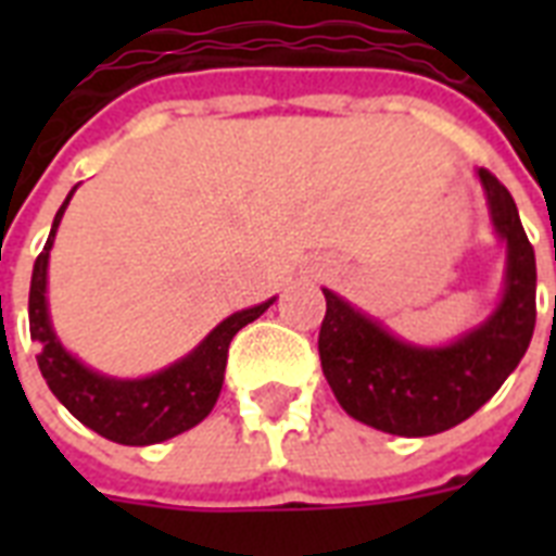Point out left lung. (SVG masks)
Masks as SVG:
<instances>
[{
	"label": "left lung",
	"mask_w": 556,
	"mask_h": 556,
	"mask_svg": "<svg viewBox=\"0 0 556 556\" xmlns=\"http://www.w3.org/2000/svg\"><path fill=\"white\" fill-rule=\"evenodd\" d=\"M493 230L508 244L505 294L496 312L450 346H413L329 288L320 364L331 392L355 421L392 435H435L496 395L526 355L536 323V260L514 195L479 169Z\"/></svg>",
	"instance_id": "obj_1"
}]
</instances>
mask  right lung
<instances>
[{
    "mask_svg": "<svg viewBox=\"0 0 556 556\" xmlns=\"http://www.w3.org/2000/svg\"><path fill=\"white\" fill-rule=\"evenodd\" d=\"M74 190L65 195L63 207L56 210L46 248L34 262V274H30L28 320L30 338L39 343V371L56 401L98 435L117 441V444H129V447L159 444V441L173 439L207 418L210 409L216 406L222 383H225L230 340L236 331L268 312L274 300L230 314L192 349L190 355L167 369L155 371L150 378L117 380L83 366L56 340L46 300L48 253H51L56 227H60V218H63Z\"/></svg>",
    "mask_w": 556,
    "mask_h": 556,
    "instance_id": "obj_1",
    "label": "right lung"
}]
</instances>
